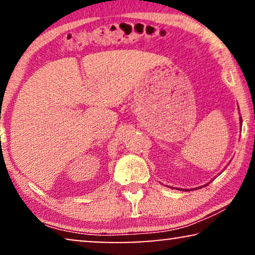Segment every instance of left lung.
Wrapping results in <instances>:
<instances>
[{"label":"left lung","instance_id":"left-lung-1","mask_svg":"<svg viewBox=\"0 0 255 255\" xmlns=\"http://www.w3.org/2000/svg\"><path fill=\"white\" fill-rule=\"evenodd\" d=\"M240 125H243V121H242V117H240ZM203 187H205V186H203ZM200 188H202V187H200ZM200 188H196V189H200ZM184 190V189H183Z\"/></svg>","mask_w":255,"mask_h":255}]
</instances>
